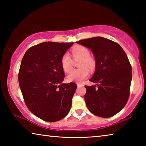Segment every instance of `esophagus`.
I'll return each instance as SVG.
<instances>
[{
  "label": "esophagus",
  "mask_w": 146,
  "mask_h": 146,
  "mask_svg": "<svg viewBox=\"0 0 146 146\" xmlns=\"http://www.w3.org/2000/svg\"><path fill=\"white\" fill-rule=\"evenodd\" d=\"M76 85H77V87H80V86H83L82 84H79V83H76Z\"/></svg>",
  "instance_id": "esophagus-1"
}]
</instances>
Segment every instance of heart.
I'll return each instance as SVG.
<instances>
[{"instance_id": "b5f03b06", "label": "heart", "mask_w": 146, "mask_h": 146, "mask_svg": "<svg viewBox=\"0 0 146 146\" xmlns=\"http://www.w3.org/2000/svg\"><path fill=\"white\" fill-rule=\"evenodd\" d=\"M74 58H81L78 66L80 68L75 70L69 74L67 79L69 82H81L89 75V71L93 70L95 68V62L90 56L88 49L82 46H76L72 49ZM61 66L66 73L72 70V59L70 54L65 53L61 58Z\"/></svg>"}]
</instances>
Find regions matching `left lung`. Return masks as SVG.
Segmentation results:
<instances>
[{
	"mask_svg": "<svg viewBox=\"0 0 146 146\" xmlns=\"http://www.w3.org/2000/svg\"><path fill=\"white\" fill-rule=\"evenodd\" d=\"M76 43L91 49L95 58V71L90 81L97 84L85 86L87 108L98 117H111L124 108L129 98L132 80L129 59L119 44L101 36Z\"/></svg>",
	"mask_w": 146,
	"mask_h": 146,
	"instance_id": "8db88e82",
	"label": "left lung"
}]
</instances>
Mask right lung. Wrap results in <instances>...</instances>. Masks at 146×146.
Instances as JSON below:
<instances>
[{"mask_svg":"<svg viewBox=\"0 0 146 146\" xmlns=\"http://www.w3.org/2000/svg\"><path fill=\"white\" fill-rule=\"evenodd\" d=\"M74 42H46L31 47L22 60L19 82L27 107L36 117L53 122L66 117L77 86L62 83L61 58Z\"/></svg>","mask_w":146,"mask_h":146,"instance_id":"add662e5","label":"right lung"}]
</instances>
